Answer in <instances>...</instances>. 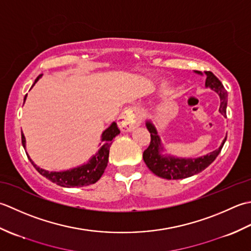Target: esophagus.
Returning <instances> with one entry per match:
<instances>
[{
    "mask_svg": "<svg viewBox=\"0 0 251 251\" xmlns=\"http://www.w3.org/2000/svg\"><path fill=\"white\" fill-rule=\"evenodd\" d=\"M143 120L142 111L136 107H126L118 118V126L121 131L130 132L140 126Z\"/></svg>",
    "mask_w": 251,
    "mask_h": 251,
    "instance_id": "esophagus-1",
    "label": "esophagus"
}]
</instances>
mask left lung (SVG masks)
<instances>
[{
    "instance_id": "1",
    "label": "left lung",
    "mask_w": 251,
    "mask_h": 251,
    "mask_svg": "<svg viewBox=\"0 0 251 251\" xmlns=\"http://www.w3.org/2000/svg\"><path fill=\"white\" fill-rule=\"evenodd\" d=\"M195 73L202 75L201 71H195ZM204 75H206L204 85H206V88H210L220 96L219 111L220 114L226 117L227 93L226 89H224L221 81L211 71H204ZM146 127L151 133V144L143 152V159L154 175L162 178H167V180H180V178L190 177L201 172L214 161L226 141V139L223 140L222 144L220 145L218 150L204 156L198 158H180L163 154L165 147L162 145L160 136L158 135L157 129L151 120L146 121Z\"/></svg>"
}]
</instances>
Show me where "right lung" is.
<instances>
[{
	"label": "right lung",
	"mask_w": 251,
	"mask_h": 251,
	"mask_svg": "<svg viewBox=\"0 0 251 251\" xmlns=\"http://www.w3.org/2000/svg\"><path fill=\"white\" fill-rule=\"evenodd\" d=\"M42 76L40 75L37 79H35L33 85L38 82L39 79ZM25 99H27V95L25 96L24 103ZM120 133V130L117 126L116 122H112V124L107 127V129L101 133V139L100 141L103 142V145L96 152L95 155L90 158V160L83 163L79 167H75L73 169H69V170L65 171H49L38 167L35 163L32 161L31 158L29 157L27 154L30 162L32 163V166L35 168L41 176L47 177L48 180L52 181L53 183L57 184L59 186L63 187H82L86 185H91V184H94L100 180V176H103L105 169L107 167V163H108V157H109V148L112 144V140L118 135ZM22 143L23 146L25 150V137L22 133ZM101 143H100V145Z\"/></svg>",
	"instance_id": "obj_1"
}]
</instances>
